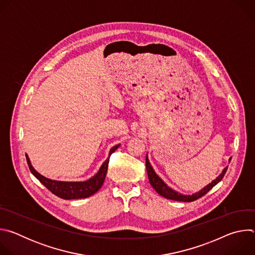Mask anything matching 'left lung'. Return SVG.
Wrapping results in <instances>:
<instances>
[{
  "instance_id": "8db88e82",
  "label": "left lung",
  "mask_w": 255,
  "mask_h": 255,
  "mask_svg": "<svg viewBox=\"0 0 255 255\" xmlns=\"http://www.w3.org/2000/svg\"><path fill=\"white\" fill-rule=\"evenodd\" d=\"M231 158H229V162H230ZM228 166H226L221 174H219V176H217L216 179H214L211 184L207 185L205 188H203L200 192L195 193L193 195H183L176 191H174L173 189L169 188L164 181L156 174V172L154 171L153 167L151 166L148 156L146 154V170H147V174H148V178H149V183L152 186V188L156 191L157 194H159L160 196H162L165 199H169V200H173V201H179V202H193L198 200L199 198L203 197L204 195H206L213 187H215L219 181H221V179L224 177L226 170H227Z\"/></svg>"
}]
</instances>
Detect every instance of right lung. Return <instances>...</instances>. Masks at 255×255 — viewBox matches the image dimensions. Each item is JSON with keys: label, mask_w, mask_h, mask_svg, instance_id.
<instances>
[{"label": "right lung", "mask_w": 255, "mask_h": 255, "mask_svg": "<svg viewBox=\"0 0 255 255\" xmlns=\"http://www.w3.org/2000/svg\"><path fill=\"white\" fill-rule=\"evenodd\" d=\"M119 146L120 144L115 145V146H113L110 149L109 157H110V155ZM26 159L32 174L36 178L39 179L40 183L43 186H45L52 194L64 200H74V199H84V198L91 197L101 189L108 171V164H109V159L110 158H107L101 165L99 171L94 176H92L91 178L85 181H61V180H54V179L47 178L34 169L27 154H26Z\"/></svg>", "instance_id": "obj_1"}]
</instances>
